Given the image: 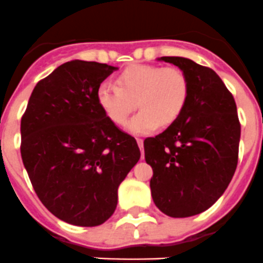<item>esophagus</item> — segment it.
Masks as SVG:
<instances>
[{"label":"esophagus","mask_w":263,"mask_h":263,"mask_svg":"<svg viewBox=\"0 0 263 263\" xmlns=\"http://www.w3.org/2000/svg\"><path fill=\"white\" fill-rule=\"evenodd\" d=\"M137 140V145H139V148H140L141 151V158L144 160V140L143 139H136Z\"/></svg>","instance_id":"1"}]
</instances>
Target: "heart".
Returning a JSON list of instances; mask_svg holds the SVG:
<instances>
[{"instance_id": "1", "label": "heart", "mask_w": 263, "mask_h": 263, "mask_svg": "<svg viewBox=\"0 0 263 263\" xmlns=\"http://www.w3.org/2000/svg\"><path fill=\"white\" fill-rule=\"evenodd\" d=\"M118 84L102 82L97 89V102L111 122L123 126L134 110L139 112L127 124L132 134L152 132L160 123L176 122L187 103L189 80L178 68L134 65L118 76Z\"/></svg>"}]
</instances>
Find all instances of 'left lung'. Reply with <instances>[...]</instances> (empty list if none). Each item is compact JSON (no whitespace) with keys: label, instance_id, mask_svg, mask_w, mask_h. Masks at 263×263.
<instances>
[{"label":"left lung","instance_id":"8db88e82","mask_svg":"<svg viewBox=\"0 0 263 263\" xmlns=\"http://www.w3.org/2000/svg\"><path fill=\"white\" fill-rule=\"evenodd\" d=\"M189 80L184 110L162 134L144 140L153 169L155 204L170 217H189L211 207L236 172L241 126L233 96L211 68L178 56L157 59Z\"/></svg>","mask_w":263,"mask_h":263}]
</instances>
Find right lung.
<instances>
[{"mask_svg":"<svg viewBox=\"0 0 263 263\" xmlns=\"http://www.w3.org/2000/svg\"><path fill=\"white\" fill-rule=\"evenodd\" d=\"M117 67L72 60L39 81L21 120V155L40 202L72 226H101L140 160L131 135L107 119L97 89Z\"/></svg>","mask_w":263,"mask_h":263,"instance_id":"obj_1","label":"right lung"}]
</instances>
